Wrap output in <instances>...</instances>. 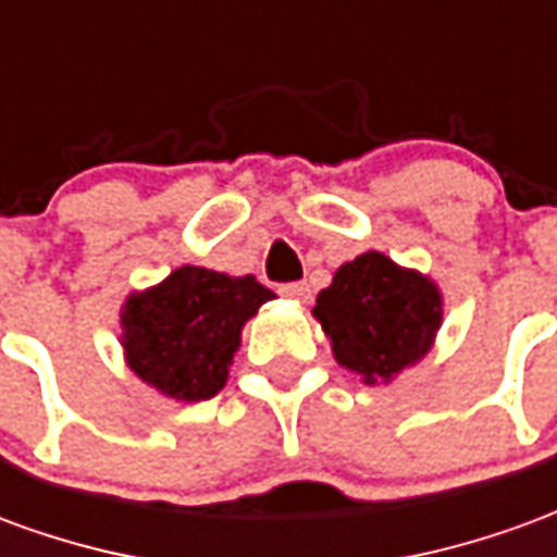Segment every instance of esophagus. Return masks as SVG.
Instances as JSON below:
<instances>
[{
  "mask_svg": "<svg viewBox=\"0 0 557 557\" xmlns=\"http://www.w3.org/2000/svg\"><path fill=\"white\" fill-rule=\"evenodd\" d=\"M280 295L283 298H289V301H310V286L307 283H286V286H280Z\"/></svg>",
  "mask_w": 557,
  "mask_h": 557,
  "instance_id": "esophagus-1",
  "label": "esophagus"
}]
</instances>
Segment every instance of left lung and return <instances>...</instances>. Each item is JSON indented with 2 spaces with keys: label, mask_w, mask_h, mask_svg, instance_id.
<instances>
[{
  "label": "left lung",
  "mask_w": 557,
  "mask_h": 557,
  "mask_svg": "<svg viewBox=\"0 0 557 557\" xmlns=\"http://www.w3.org/2000/svg\"><path fill=\"white\" fill-rule=\"evenodd\" d=\"M313 315L339 367L361 375L363 385H387L426 358L442 327L444 298L432 277L367 250L334 271Z\"/></svg>",
  "instance_id": "8db88e82"
}]
</instances>
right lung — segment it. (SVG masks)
<instances>
[{
	"instance_id": "obj_1",
	"label": "right lung",
	"mask_w": 557,
	"mask_h": 557,
	"mask_svg": "<svg viewBox=\"0 0 557 557\" xmlns=\"http://www.w3.org/2000/svg\"><path fill=\"white\" fill-rule=\"evenodd\" d=\"M274 298L253 274L232 277L182 265L158 286L122 304V349L134 373L175 403H202L223 391L244 325Z\"/></svg>"
}]
</instances>
